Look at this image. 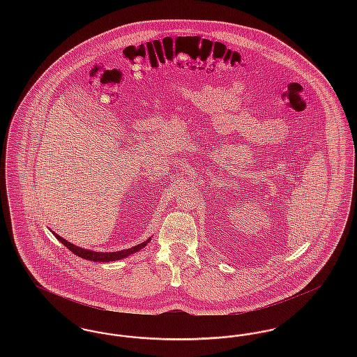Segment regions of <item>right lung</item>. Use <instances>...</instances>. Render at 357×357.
Wrapping results in <instances>:
<instances>
[{
    "instance_id": "obj_1",
    "label": "right lung",
    "mask_w": 357,
    "mask_h": 357,
    "mask_svg": "<svg viewBox=\"0 0 357 357\" xmlns=\"http://www.w3.org/2000/svg\"><path fill=\"white\" fill-rule=\"evenodd\" d=\"M53 234H54V233H53ZM54 237L57 238L64 246H67L73 255H79V257H82V258H84V259H88V261H95V262L118 261V259H121V258H124V257H128V255L135 253L137 250H140V249L144 248V246L147 245V242L150 241V239H147L146 242H143V243H140V245H137V246H134V248H131V249H127V250H120V252H114V253H99V252H92V250H85V249H82V248H77V246L72 245L70 242L66 241L64 238H61L60 236H57V234H54Z\"/></svg>"
}]
</instances>
